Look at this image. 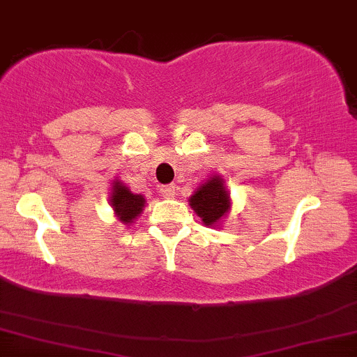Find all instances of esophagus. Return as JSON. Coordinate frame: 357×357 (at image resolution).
<instances>
[{
  "instance_id": "obj_1",
  "label": "esophagus",
  "mask_w": 357,
  "mask_h": 357,
  "mask_svg": "<svg viewBox=\"0 0 357 357\" xmlns=\"http://www.w3.org/2000/svg\"><path fill=\"white\" fill-rule=\"evenodd\" d=\"M161 195L166 196V198H173L176 195V186L174 184H166V186L161 188Z\"/></svg>"
}]
</instances>
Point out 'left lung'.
Masks as SVG:
<instances>
[{"label": "left lung", "mask_w": 357, "mask_h": 357, "mask_svg": "<svg viewBox=\"0 0 357 357\" xmlns=\"http://www.w3.org/2000/svg\"><path fill=\"white\" fill-rule=\"evenodd\" d=\"M190 204L204 225H215L230 210L228 192L220 176H213L190 198Z\"/></svg>", "instance_id": "obj_1"}]
</instances>
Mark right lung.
<instances>
[{
    "label": "right lung",
    "instance_id": "add662e5",
    "mask_svg": "<svg viewBox=\"0 0 357 357\" xmlns=\"http://www.w3.org/2000/svg\"><path fill=\"white\" fill-rule=\"evenodd\" d=\"M112 190L114 191L112 196H110V202H112L114 211H116V215L122 223H130L144 208V196L132 195L121 181H116Z\"/></svg>",
    "mask_w": 357,
    "mask_h": 357
}]
</instances>
